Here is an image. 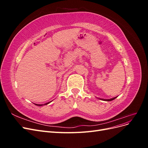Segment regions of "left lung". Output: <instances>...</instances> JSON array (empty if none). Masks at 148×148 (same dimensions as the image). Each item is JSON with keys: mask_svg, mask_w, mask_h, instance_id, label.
<instances>
[{"mask_svg": "<svg viewBox=\"0 0 148 148\" xmlns=\"http://www.w3.org/2000/svg\"><path fill=\"white\" fill-rule=\"evenodd\" d=\"M117 97H114V98H112V99H101V98H97V99H101V100H102V101H112V100L115 99V98H117Z\"/></svg>", "mask_w": 148, "mask_h": 148, "instance_id": "1", "label": "left lung"}]
</instances>
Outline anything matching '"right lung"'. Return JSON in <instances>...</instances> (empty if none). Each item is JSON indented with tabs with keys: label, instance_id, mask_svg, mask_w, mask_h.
<instances>
[{
	"label": "right lung",
	"instance_id": "obj_1",
	"mask_svg": "<svg viewBox=\"0 0 148 148\" xmlns=\"http://www.w3.org/2000/svg\"><path fill=\"white\" fill-rule=\"evenodd\" d=\"M52 101H50V102H47V103H46V104H35V105H36V106H44V105H47V104H49V103L50 102H51Z\"/></svg>",
	"mask_w": 148,
	"mask_h": 148
}]
</instances>
